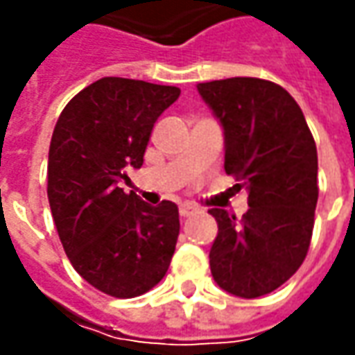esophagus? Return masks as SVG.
Returning <instances> with one entry per match:
<instances>
[{"instance_id": "1", "label": "esophagus", "mask_w": 355, "mask_h": 355, "mask_svg": "<svg viewBox=\"0 0 355 355\" xmlns=\"http://www.w3.org/2000/svg\"><path fill=\"white\" fill-rule=\"evenodd\" d=\"M196 213H198V207L191 205V203L180 205V215H182V217H191V215H196Z\"/></svg>"}]
</instances>
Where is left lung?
<instances>
[{
    "label": "left lung",
    "instance_id": "obj_1",
    "mask_svg": "<svg viewBox=\"0 0 355 355\" xmlns=\"http://www.w3.org/2000/svg\"><path fill=\"white\" fill-rule=\"evenodd\" d=\"M198 92L223 126L225 171L249 193L237 221L213 207L209 251L215 282L241 298L277 291L306 259L318 201V154L300 106L263 78L199 83Z\"/></svg>",
    "mask_w": 355,
    "mask_h": 355
}]
</instances>
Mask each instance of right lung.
Returning a JSON list of instances; mask_svg holds the SVG:
<instances>
[{"label":"right lung","mask_w":355,"mask_h":355,"mask_svg":"<svg viewBox=\"0 0 355 355\" xmlns=\"http://www.w3.org/2000/svg\"><path fill=\"white\" fill-rule=\"evenodd\" d=\"M178 96V87L104 76L64 106L53 130V221L71 265L104 294L140 296L168 272L180 235L178 205H148L118 184L142 168L152 128Z\"/></svg>","instance_id":"add662e5"}]
</instances>
